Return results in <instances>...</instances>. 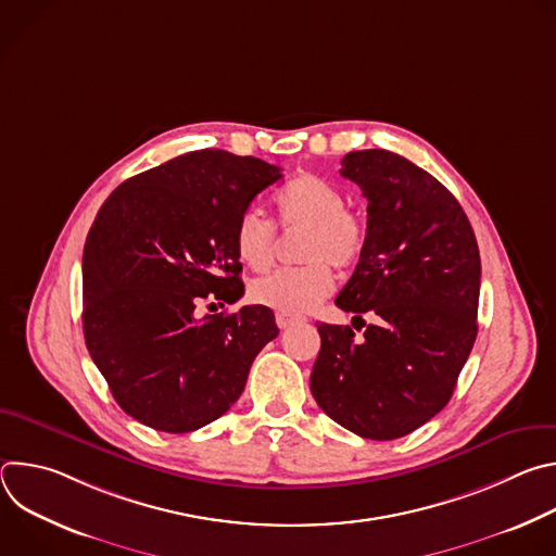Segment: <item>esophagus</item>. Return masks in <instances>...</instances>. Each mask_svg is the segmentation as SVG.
<instances>
[{"label": "esophagus", "mask_w": 556, "mask_h": 556, "mask_svg": "<svg viewBox=\"0 0 556 556\" xmlns=\"http://www.w3.org/2000/svg\"><path fill=\"white\" fill-rule=\"evenodd\" d=\"M275 321H277V326H279L281 330H286V328H292V326L301 324L303 319H301V316H292V314H286V312H277V314H275Z\"/></svg>", "instance_id": "esophagus-1"}]
</instances>
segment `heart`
Listing matches in <instances>:
<instances>
[{"instance_id": "b5f03b06", "label": "heart", "mask_w": 556, "mask_h": 556, "mask_svg": "<svg viewBox=\"0 0 556 556\" xmlns=\"http://www.w3.org/2000/svg\"><path fill=\"white\" fill-rule=\"evenodd\" d=\"M283 228L305 226L299 257L307 264L279 268L251 283V299L286 314H303L319 305L334 286L332 270L356 264L365 247V226L348 206L345 193L332 182L301 174L275 198ZM235 251L251 270H266L275 260L277 230L266 215L249 206L235 224Z\"/></svg>"}]
</instances>
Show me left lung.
Segmentation results:
<instances>
[{
	"instance_id": "8db88e82",
	"label": "left lung",
	"mask_w": 556,
	"mask_h": 556,
	"mask_svg": "<svg viewBox=\"0 0 556 556\" xmlns=\"http://www.w3.org/2000/svg\"><path fill=\"white\" fill-rule=\"evenodd\" d=\"M341 176L367 198V232L337 305L378 321L361 341L350 326L316 324L309 389L352 433L395 440L451 401L478 337L480 249L453 193L407 157L350 151Z\"/></svg>"
}]
</instances>
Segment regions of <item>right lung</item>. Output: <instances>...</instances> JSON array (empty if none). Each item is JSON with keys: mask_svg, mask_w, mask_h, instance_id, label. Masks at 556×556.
I'll use <instances>...</instances> for the list:
<instances>
[{"mask_svg": "<svg viewBox=\"0 0 556 556\" xmlns=\"http://www.w3.org/2000/svg\"><path fill=\"white\" fill-rule=\"evenodd\" d=\"M279 178L260 157L202 149L129 178L97 213L84 249V334L134 420L165 433L217 420L279 334L266 305L198 312L244 294L235 224Z\"/></svg>", "mask_w": 556, "mask_h": 556, "instance_id": "right-lung-1", "label": "right lung"}]
</instances>
